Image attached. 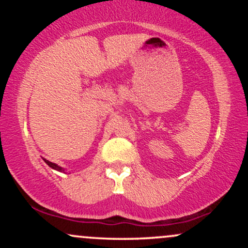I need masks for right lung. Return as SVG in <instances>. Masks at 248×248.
<instances>
[{
  "label": "right lung",
  "mask_w": 248,
  "mask_h": 248,
  "mask_svg": "<svg viewBox=\"0 0 248 248\" xmlns=\"http://www.w3.org/2000/svg\"><path fill=\"white\" fill-rule=\"evenodd\" d=\"M43 160L45 161V163L47 164V166L49 167H51L52 168V169H55V170H58V171H64V169H62V167H59V166H57L56 163H52V162H50V161H47V160H45V158H43Z\"/></svg>",
  "instance_id": "add662e5"
}]
</instances>
